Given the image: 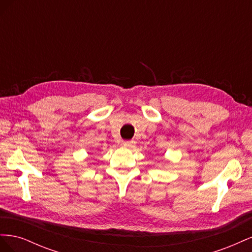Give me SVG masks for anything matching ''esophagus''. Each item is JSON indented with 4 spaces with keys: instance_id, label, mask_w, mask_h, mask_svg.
<instances>
[{
    "instance_id": "34e87169",
    "label": "esophagus",
    "mask_w": 252,
    "mask_h": 252,
    "mask_svg": "<svg viewBox=\"0 0 252 252\" xmlns=\"http://www.w3.org/2000/svg\"><path fill=\"white\" fill-rule=\"evenodd\" d=\"M133 144H134V142L132 140H128V141L123 142V145L125 147H131V146H133Z\"/></svg>"
}]
</instances>
